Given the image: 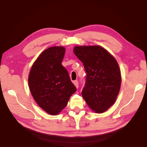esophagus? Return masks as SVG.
I'll list each match as a JSON object with an SVG mask.
<instances>
[{
  "instance_id": "34e87169",
  "label": "esophagus",
  "mask_w": 147,
  "mask_h": 147,
  "mask_svg": "<svg viewBox=\"0 0 147 147\" xmlns=\"http://www.w3.org/2000/svg\"><path fill=\"white\" fill-rule=\"evenodd\" d=\"M73 83H74V86H76V88H78V82L77 81V80H74V81L73 82Z\"/></svg>"
}]
</instances>
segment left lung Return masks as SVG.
<instances>
[{"label": "left lung", "instance_id": "left-lung-1", "mask_svg": "<svg viewBox=\"0 0 147 147\" xmlns=\"http://www.w3.org/2000/svg\"><path fill=\"white\" fill-rule=\"evenodd\" d=\"M74 53L86 72L82 91L88 105L96 113H103L115 103L121 83L116 59L100 46H79Z\"/></svg>", "mask_w": 147, "mask_h": 147}]
</instances>
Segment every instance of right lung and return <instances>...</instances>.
<instances>
[{
    "label": "right lung",
    "mask_w": 147,
    "mask_h": 147,
    "mask_svg": "<svg viewBox=\"0 0 147 147\" xmlns=\"http://www.w3.org/2000/svg\"><path fill=\"white\" fill-rule=\"evenodd\" d=\"M65 53L63 47H50L34 62L28 84L34 100L50 115L58 114L76 91L68 71L61 65Z\"/></svg>",
    "instance_id": "1"
}]
</instances>
